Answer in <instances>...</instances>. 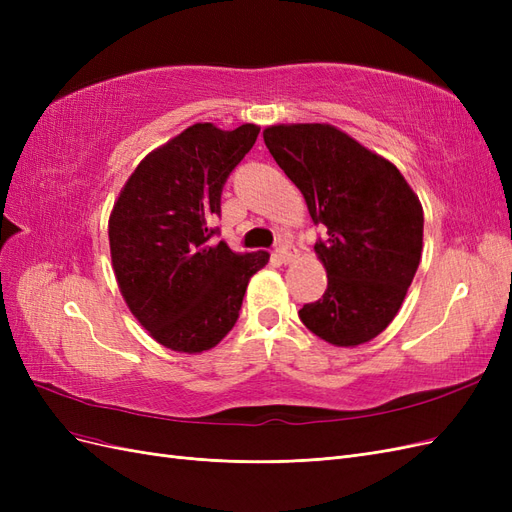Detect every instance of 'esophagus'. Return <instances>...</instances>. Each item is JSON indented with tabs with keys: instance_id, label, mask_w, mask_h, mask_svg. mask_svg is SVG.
Here are the masks:
<instances>
[{
	"instance_id": "obj_1",
	"label": "esophagus",
	"mask_w": 512,
	"mask_h": 512,
	"mask_svg": "<svg viewBox=\"0 0 512 512\" xmlns=\"http://www.w3.org/2000/svg\"><path fill=\"white\" fill-rule=\"evenodd\" d=\"M275 256H277V260L284 262V265H290V262L297 258V250H294V245L284 243V245L277 247V254Z\"/></svg>"
}]
</instances>
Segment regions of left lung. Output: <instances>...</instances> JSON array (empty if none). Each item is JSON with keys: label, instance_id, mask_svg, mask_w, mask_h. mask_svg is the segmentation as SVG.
<instances>
[{"label": "left lung", "instance_id": "8db88e82", "mask_svg": "<svg viewBox=\"0 0 512 512\" xmlns=\"http://www.w3.org/2000/svg\"><path fill=\"white\" fill-rule=\"evenodd\" d=\"M262 136L329 235L314 245L329 284L301 307L303 324L337 348L371 342L397 316L421 262V200L393 162L331 123H280Z\"/></svg>", "mask_w": 512, "mask_h": 512}]
</instances>
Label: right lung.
<instances>
[{"instance_id":"obj_1","label":"right lung","mask_w":512,"mask_h":512,"mask_svg":"<svg viewBox=\"0 0 512 512\" xmlns=\"http://www.w3.org/2000/svg\"><path fill=\"white\" fill-rule=\"evenodd\" d=\"M260 128L194 123L153 149L123 185L108 243L117 286L132 316L164 348L200 354L235 327L250 277L267 252H232L207 226L222 188Z\"/></svg>"}]
</instances>
